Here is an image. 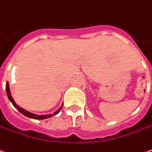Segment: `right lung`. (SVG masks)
<instances>
[{"label":"right lung","instance_id":"1","mask_svg":"<svg viewBox=\"0 0 152 152\" xmlns=\"http://www.w3.org/2000/svg\"><path fill=\"white\" fill-rule=\"evenodd\" d=\"M6 94H7V96H8V99H10V101L12 103V104H13L15 108H16L22 114H24V116L28 117V118H34V119H45V118H50L52 117L53 114H57L60 112V110H61V107L60 109L57 110L55 113H53V114H47V115H37V114H34V113H31L28 112V111H26V110H24V109H22L20 108V106H18L15 104V102L14 101L13 98H12V96H11V94H10V87H9V83L7 82L6 85Z\"/></svg>","mask_w":152,"mask_h":152}]
</instances>
